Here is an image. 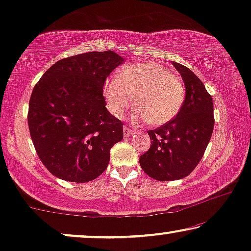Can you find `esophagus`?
Returning <instances> with one entry per match:
<instances>
[{
	"mask_svg": "<svg viewBox=\"0 0 251 251\" xmlns=\"http://www.w3.org/2000/svg\"><path fill=\"white\" fill-rule=\"evenodd\" d=\"M133 132L131 129H129L128 126H125V128H123V135H125V137H130V136H132L133 135Z\"/></svg>",
	"mask_w": 251,
	"mask_h": 251,
	"instance_id": "esophagus-1",
	"label": "esophagus"
}]
</instances>
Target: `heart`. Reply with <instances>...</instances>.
<instances>
[{
    "instance_id": "1",
    "label": "heart",
    "mask_w": 251,
    "mask_h": 251,
    "mask_svg": "<svg viewBox=\"0 0 251 251\" xmlns=\"http://www.w3.org/2000/svg\"><path fill=\"white\" fill-rule=\"evenodd\" d=\"M104 96L115 116H122L135 101L133 121L162 126L180 111L185 89L180 78L169 68L154 61L128 65L118 76L105 81Z\"/></svg>"
}]
</instances>
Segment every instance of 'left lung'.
Here are the masks:
<instances>
[{
  "label": "left lung",
  "mask_w": 251,
  "mask_h": 251,
  "mask_svg": "<svg viewBox=\"0 0 251 251\" xmlns=\"http://www.w3.org/2000/svg\"><path fill=\"white\" fill-rule=\"evenodd\" d=\"M183 78L186 96L176 118L149 130L150 150L139 157L145 174L167 181L186 177L195 169L214 130V104L200 78L184 65L173 61Z\"/></svg>",
  "instance_id": "1"
}]
</instances>
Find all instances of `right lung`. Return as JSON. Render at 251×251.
Returning <instances> with one entry per match:
<instances>
[{"label": "right lung", "instance_id": "1", "mask_svg": "<svg viewBox=\"0 0 251 251\" xmlns=\"http://www.w3.org/2000/svg\"><path fill=\"white\" fill-rule=\"evenodd\" d=\"M123 58L87 52L53 64L33 89L28 128L41 162L53 176L87 183L104 173L123 123L106 108L102 88Z\"/></svg>", "mask_w": 251, "mask_h": 251}]
</instances>
